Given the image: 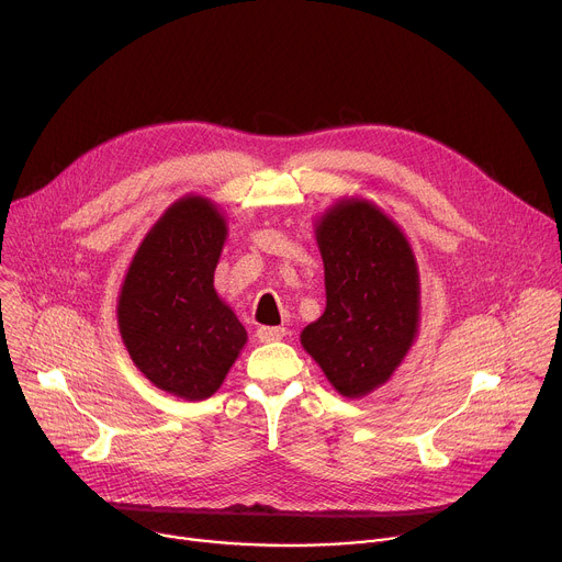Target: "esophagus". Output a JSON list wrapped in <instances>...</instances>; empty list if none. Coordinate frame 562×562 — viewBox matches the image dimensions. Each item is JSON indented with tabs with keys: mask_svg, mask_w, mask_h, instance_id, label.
<instances>
[{
	"mask_svg": "<svg viewBox=\"0 0 562 562\" xmlns=\"http://www.w3.org/2000/svg\"><path fill=\"white\" fill-rule=\"evenodd\" d=\"M286 336L284 327H260L258 329V338L262 342H273V340H282Z\"/></svg>",
	"mask_w": 562,
	"mask_h": 562,
	"instance_id": "obj_1",
	"label": "esophagus"
}]
</instances>
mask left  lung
<instances>
[{"mask_svg": "<svg viewBox=\"0 0 562 562\" xmlns=\"http://www.w3.org/2000/svg\"><path fill=\"white\" fill-rule=\"evenodd\" d=\"M327 307L300 334L334 390L361 398L392 379L422 321L415 250L398 224L363 196H342L314 224Z\"/></svg>", "mask_w": 562, "mask_h": 562, "instance_id": "1", "label": "left lung"}]
</instances>
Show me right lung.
Listing matches in <instances>:
<instances>
[{
  "label": "right lung",
  "instance_id": "right-lung-1",
  "mask_svg": "<svg viewBox=\"0 0 562 562\" xmlns=\"http://www.w3.org/2000/svg\"><path fill=\"white\" fill-rule=\"evenodd\" d=\"M226 235L215 201L177 199L138 244L119 293L130 359L151 385L186 401L213 396L248 338L215 291Z\"/></svg>",
  "mask_w": 562,
  "mask_h": 562
}]
</instances>
